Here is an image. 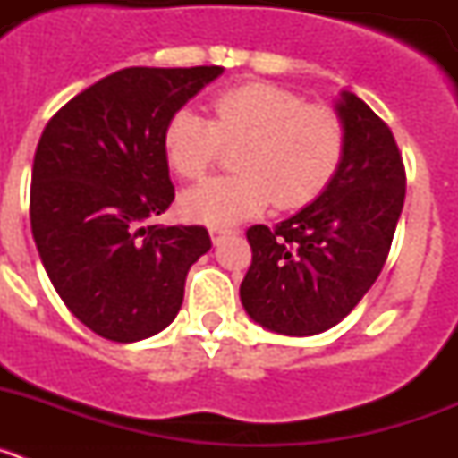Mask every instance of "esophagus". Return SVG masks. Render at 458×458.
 <instances>
[{"label": "esophagus", "instance_id": "34e87169", "mask_svg": "<svg viewBox=\"0 0 458 458\" xmlns=\"http://www.w3.org/2000/svg\"><path fill=\"white\" fill-rule=\"evenodd\" d=\"M226 233H232V229H222V226H213V229H210V238H213V242H220Z\"/></svg>", "mask_w": 458, "mask_h": 458}]
</instances>
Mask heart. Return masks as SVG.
Listing matches in <instances>:
<instances>
[{
  "instance_id": "heart-1",
  "label": "heart",
  "mask_w": 458,
  "mask_h": 458,
  "mask_svg": "<svg viewBox=\"0 0 458 458\" xmlns=\"http://www.w3.org/2000/svg\"><path fill=\"white\" fill-rule=\"evenodd\" d=\"M213 119L192 107L169 116L163 132L167 165L181 179H201L225 144L236 147L232 176L185 190V217L208 226L236 225L266 206L301 208L333 183L346 151L342 116L327 105L273 82H242L210 100Z\"/></svg>"
}]
</instances>
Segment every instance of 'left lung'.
I'll return each mask as SVG.
<instances>
[{
  "label": "left lung",
  "instance_id": "8db88e82",
  "mask_svg": "<svg viewBox=\"0 0 458 458\" xmlns=\"http://www.w3.org/2000/svg\"><path fill=\"white\" fill-rule=\"evenodd\" d=\"M346 151L317 201L273 229H248L252 266L241 302L254 323L310 337L351 314L383 270L406 197V169L392 131L355 93L337 105Z\"/></svg>",
  "mask_w": 458,
  "mask_h": 458
}]
</instances>
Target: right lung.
<instances>
[{
	"instance_id": "add662e5",
	"label": "right lung",
	"mask_w": 458,
	"mask_h": 458,
	"mask_svg": "<svg viewBox=\"0 0 458 458\" xmlns=\"http://www.w3.org/2000/svg\"><path fill=\"white\" fill-rule=\"evenodd\" d=\"M222 66H132L68 100L40 135L30 217L40 261L89 330L131 344L176 318L204 226H163L174 201L163 132Z\"/></svg>"
}]
</instances>
